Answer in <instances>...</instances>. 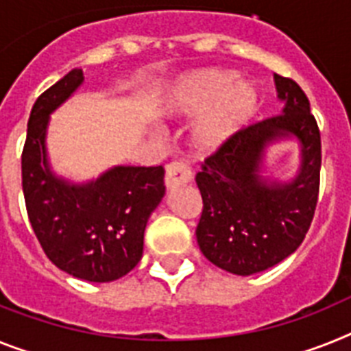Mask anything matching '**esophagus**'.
<instances>
[{
	"label": "esophagus",
	"instance_id": "esophagus-1",
	"mask_svg": "<svg viewBox=\"0 0 351 351\" xmlns=\"http://www.w3.org/2000/svg\"><path fill=\"white\" fill-rule=\"evenodd\" d=\"M193 180V173L184 162H171L166 167V187L167 189H176L184 184H189Z\"/></svg>",
	"mask_w": 351,
	"mask_h": 351
}]
</instances>
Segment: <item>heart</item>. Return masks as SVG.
Here are the masks:
<instances>
[{
    "instance_id": "obj_1",
    "label": "heart",
    "mask_w": 351,
    "mask_h": 351,
    "mask_svg": "<svg viewBox=\"0 0 351 351\" xmlns=\"http://www.w3.org/2000/svg\"><path fill=\"white\" fill-rule=\"evenodd\" d=\"M258 108V93L248 82H235L228 71L202 69L185 75L160 107L167 119H191L189 146L212 155L248 125Z\"/></svg>"
}]
</instances>
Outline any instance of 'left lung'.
<instances>
[{
  "instance_id": "1",
  "label": "left lung",
  "mask_w": 351,
  "mask_h": 351,
  "mask_svg": "<svg viewBox=\"0 0 351 351\" xmlns=\"http://www.w3.org/2000/svg\"><path fill=\"white\" fill-rule=\"evenodd\" d=\"M280 116L235 134L203 164L196 185L203 199L196 228L199 250L214 266L250 276L287 258L305 239L319 191L321 137L311 103L296 82L275 75ZM282 142L299 148L289 179L267 166Z\"/></svg>"
}]
</instances>
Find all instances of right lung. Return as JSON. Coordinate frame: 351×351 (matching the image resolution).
Wrapping results in <instances>:
<instances>
[{"instance_id":"1","label":"right lung","mask_w":351,"mask_h":351,"mask_svg":"<svg viewBox=\"0 0 351 351\" xmlns=\"http://www.w3.org/2000/svg\"><path fill=\"white\" fill-rule=\"evenodd\" d=\"M84 85L69 71L35 101L21 158L26 210L49 261L80 280L114 282L143 257L144 230L164 194V167L112 166L75 182L53 169L48 155L51 114Z\"/></svg>"}]
</instances>
